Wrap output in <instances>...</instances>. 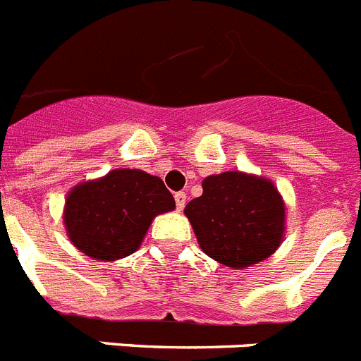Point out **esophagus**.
<instances>
[{
	"label": "esophagus",
	"mask_w": 361,
	"mask_h": 361,
	"mask_svg": "<svg viewBox=\"0 0 361 361\" xmlns=\"http://www.w3.org/2000/svg\"><path fill=\"white\" fill-rule=\"evenodd\" d=\"M174 201H176V209L183 210L185 203H187V194L185 192H176L174 194Z\"/></svg>",
	"instance_id": "obj_1"
}]
</instances>
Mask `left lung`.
<instances>
[{
    "label": "left lung",
    "mask_w": 361,
    "mask_h": 361,
    "mask_svg": "<svg viewBox=\"0 0 361 361\" xmlns=\"http://www.w3.org/2000/svg\"><path fill=\"white\" fill-rule=\"evenodd\" d=\"M201 187L185 216L209 257L245 269L274 255L286 230V204L274 181L228 171L207 176Z\"/></svg>",
    "instance_id": "8db88e82"
}]
</instances>
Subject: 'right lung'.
Returning <instances> with one entry per match:
<instances>
[{
    "label": "right lung",
    "instance_id": "right-lung-1",
    "mask_svg": "<svg viewBox=\"0 0 361 361\" xmlns=\"http://www.w3.org/2000/svg\"><path fill=\"white\" fill-rule=\"evenodd\" d=\"M176 209L164 181L140 169H113L71 188L64 203L66 235L95 261L124 259L140 248L152 219Z\"/></svg>",
    "mask_w": 361,
    "mask_h": 361
}]
</instances>
